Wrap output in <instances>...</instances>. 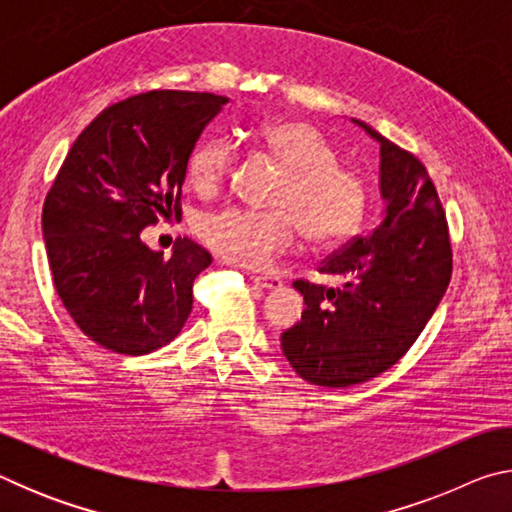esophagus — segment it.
<instances>
[{
    "label": "esophagus",
    "mask_w": 512,
    "mask_h": 512,
    "mask_svg": "<svg viewBox=\"0 0 512 512\" xmlns=\"http://www.w3.org/2000/svg\"><path fill=\"white\" fill-rule=\"evenodd\" d=\"M250 280H253L257 287H262V289H280L282 287V280L277 275H250Z\"/></svg>",
    "instance_id": "1"
}]
</instances>
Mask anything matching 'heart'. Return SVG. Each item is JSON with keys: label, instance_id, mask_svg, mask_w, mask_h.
<instances>
[{"label": "heart", "instance_id": "heart-1", "mask_svg": "<svg viewBox=\"0 0 512 512\" xmlns=\"http://www.w3.org/2000/svg\"><path fill=\"white\" fill-rule=\"evenodd\" d=\"M257 144L282 164L284 178L271 205L257 212L225 207L201 216L196 230L216 255L241 266H266L287 253L298 228L311 246H334L359 228L368 210V183L359 171L341 167L332 142L302 119L268 121L257 131ZM232 144L210 137L189 155V183L212 194L228 178Z\"/></svg>", "mask_w": 512, "mask_h": 512}]
</instances>
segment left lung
Here are the masks:
<instances>
[{"label":"left lung","instance_id":"1","mask_svg":"<svg viewBox=\"0 0 512 512\" xmlns=\"http://www.w3.org/2000/svg\"><path fill=\"white\" fill-rule=\"evenodd\" d=\"M379 142L384 221L318 268L341 287L296 280L307 309L282 332V352L309 384L345 388L381 375L418 339L452 280L443 203L413 153L354 119Z\"/></svg>","mask_w":512,"mask_h":512}]
</instances>
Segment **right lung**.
<instances>
[{"instance_id": "obj_1", "label": "right lung", "mask_w": 512, "mask_h": 512, "mask_svg": "<svg viewBox=\"0 0 512 512\" xmlns=\"http://www.w3.org/2000/svg\"><path fill=\"white\" fill-rule=\"evenodd\" d=\"M228 97L153 90L119 101L76 137L42 207L54 287L85 336L149 354L192 314L196 275L212 255L178 239L169 259L142 244L160 216L180 219L187 162Z\"/></svg>"}]
</instances>
